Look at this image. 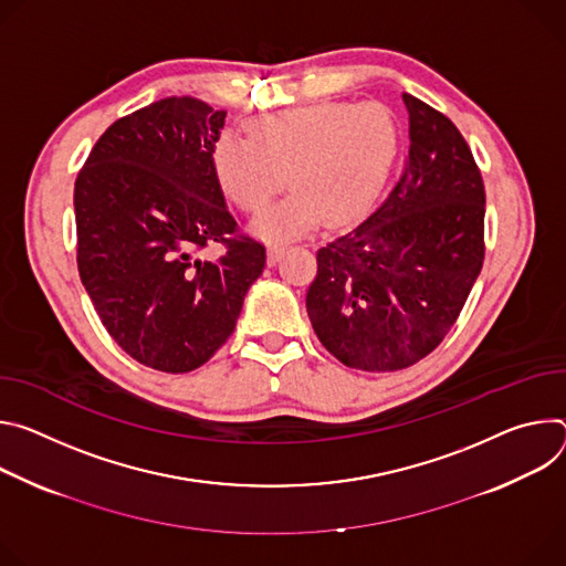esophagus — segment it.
<instances>
[{
  "mask_svg": "<svg viewBox=\"0 0 566 566\" xmlns=\"http://www.w3.org/2000/svg\"><path fill=\"white\" fill-rule=\"evenodd\" d=\"M283 251H285V244H281V242L270 244V247H268V263L274 265V263L283 256Z\"/></svg>",
  "mask_w": 566,
  "mask_h": 566,
  "instance_id": "obj_1",
  "label": "esophagus"
}]
</instances>
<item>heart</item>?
Returning a JSON list of instances; mask_svg holds the SVG:
<instances>
[{
    "instance_id": "heart-1",
    "label": "heart",
    "mask_w": 566,
    "mask_h": 566,
    "mask_svg": "<svg viewBox=\"0 0 566 566\" xmlns=\"http://www.w3.org/2000/svg\"><path fill=\"white\" fill-rule=\"evenodd\" d=\"M247 137L222 133L211 168L222 196L244 213L261 211L290 181L294 193L254 222L270 240L303 233L322 216L331 224L359 218L380 196L400 144L387 105L348 101L259 116Z\"/></svg>"
}]
</instances>
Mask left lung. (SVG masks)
I'll return each instance as SVG.
<instances>
[{"label":"left lung","mask_w":566,"mask_h":566,"mask_svg":"<svg viewBox=\"0 0 566 566\" xmlns=\"http://www.w3.org/2000/svg\"><path fill=\"white\" fill-rule=\"evenodd\" d=\"M409 157L387 200L317 251L312 328L342 364L402 370L457 324L483 268L485 188L457 125L402 94Z\"/></svg>","instance_id":"obj_1"}]
</instances>
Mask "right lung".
Segmentation results:
<instances>
[{"mask_svg":"<svg viewBox=\"0 0 566 566\" xmlns=\"http://www.w3.org/2000/svg\"><path fill=\"white\" fill-rule=\"evenodd\" d=\"M224 109L191 96L114 120L74 186L76 263L112 339L144 366L188 373L229 339L265 268L213 177ZM218 241L213 264L197 254Z\"/></svg>","mask_w":566,"mask_h":566,"instance_id":"1","label":"right lung"}]
</instances>
